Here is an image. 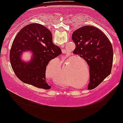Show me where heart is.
Here are the masks:
<instances>
[{
	"mask_svg": "<svg viewBox=\"0 0 123 123\" xmlns=\"http://www.w3.org/2000/svg\"><path fill=\"white\" fill-rule=\"evenodd\" d=\"M83 75L84 74H83L82 71L79 70L78 68H73L72 70H70V72L69 73V76L71 81L75 84H81L82 82H84L85 79H83L84 78ZM53 79L54 82L59 85L64 86H66L67 84V82H66L64 77L62 76H55ZM70 84H71V82H70ZM87 82L84 85V86H85Z\"/></svg>",
	"mask_w": 123,
	"mask_h": 123,
	"instance_id": "obj_1",
	"label": "heart"
}]
</instances>
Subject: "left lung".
<instances>
[{
  "mask_svg": "<svg viewBox=\"0 0 123 123\" xmlns=\"http://www.w3.org/2000/svg\"><path fill=\"white\" fill-rule=\"evenodd\" d=\"M72 39L76 46L74 54L84 58L90 67L88 89H94L111 73L112 45L102 31L91 26H84L75 30Z\"/></svg>",
  "mask_w": 123,
  "mask_h": 123,
  "instance_id": "1",
  "label": "left lung"
}]
</instances>
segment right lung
I'll return each instance as SVG.
<instances>
[{
  "instance_id": "1",
  "label": "right lung",
  "mask_w": 123,
  "mask_h": 123,
  "mask_svg": "<svg viewBox=\"0 0 123 123\" xmlns=\"http://www.w3.org/2000/svg\"><path fill=\"white\" fill-rule=\"evenodd\" d=\"M31 50L33 56L29 63L20 60L24 51ZM62 54L59 47L54 44L52 35L47 28L39 24L25 26L13 41L10 60L16 76L25 84L48 90L50 86L46 79V67L50 60Z\"/></svg>"
}]
</instances>
